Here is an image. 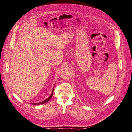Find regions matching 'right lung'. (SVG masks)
Returning <instances> with one entry per match:
<instances>
[{
	"instance_id": "right-lung-1",
	"label": "right lung",
	"mask_w": 132,
	"mask_h": 132,
	"mask_svg": "<svg viewBox=\"0 0 132 132\" xmlns=\"http://www.w3.org/2000/svg\"><path fill=\"white\" fill-rule=\"evenodd\" d=\"M53 90H54V89H53L52 93L51 95H50V96L49 97H48V98H47L46 100H45V101H43V102H42L38 103H34V104H34V105H37V104H44V103H45L46 102H48V101H49V100H50L51 98V97H52V95H53Z\"/></svg>"
}]
</instances>
